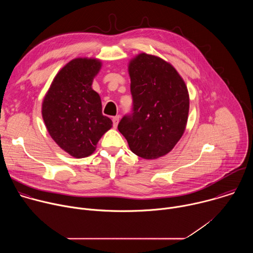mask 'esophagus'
<instances>
[{
    "instance_id": "1",
    "label": "esophagus",
    "mask_w": 253,
    "mask_h": 253,
    "mask_svg": "<svg viewBox=\"0 0 253 253\" xmlns=\"http://www.w3.org/2000/svg\"><path fill=\"white\" fill-rule=\"evenodd\" d=\"M119 120H120V117H119V116H115V117H113L112 121H113V126H114V128H116V127L118 126Z\"/></svg>"
}]
</instances>
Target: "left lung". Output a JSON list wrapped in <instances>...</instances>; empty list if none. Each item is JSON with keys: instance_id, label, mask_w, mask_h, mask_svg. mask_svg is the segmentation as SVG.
<instances>
[{"instance_id": "left-lung-1", "label": "left lung", "mask_w": 253, "mask_h": 253, "mask_svg": "<svg viewBox=\"0 0 253 253\" xmlns=\"http://www.w3.org/2000/svg\"><path fill=\"white\" fill-rule=\"evenodd\" d=\"M133 114L118 130L137 156L153 160L168 154L188 120L189 93L177 70L162 58L140 53L128 63Z\"/></svg>"}]
</instances>
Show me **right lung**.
Instances as JSON below:
<instances>
[{"mask_svg":"<svg viewBox=\"0 0 253 253\" xmlns=\"http://www.w3.org/2000/svg\"><path fill=\"white\" fill-rule=\"evenodd\" d=\"M101 68L97 58L71 60L58 72L42 102V117L50 136L75 158L93 154L113 125L102 114L101 98L92 89Z\"/></svg>","mask_w":253,"mask_h":253,"instance_id":"right-lung-1","label":"right lung"}]
</instances>
